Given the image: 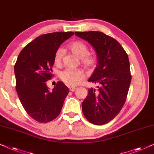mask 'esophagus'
<instances>
[{"label": "esophagus", "instance_id": "obj_1", "mask_svg": "<svg viewBox=\"0 0 154 154\" xmlns=\"http://www.w3.org/2000/svg\"><path fill=\"white\" fill-rule=\"evenodd\" d=\"M69 89L70 91H75V90L77 89V88L75 87H69Z\"/></svg>", "mask_w": 154, "mask_h": 154}]
</instances>
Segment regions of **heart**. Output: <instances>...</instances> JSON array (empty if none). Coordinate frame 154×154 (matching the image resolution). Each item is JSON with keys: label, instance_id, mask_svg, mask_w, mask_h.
Instances as JSON below:
<instances>
[{"label": "heart", "instance_id": "1", "mask_svg": "<svg viewBox=\"0 0 154 154\" xmlns=\"http://www.w3.org/2000/svg\"><path fill=\"white\" fill-rule=\"evenodd\" d=\"M67 49L74 53L76 56L80 58L81 63L87 68L93 67L97 62L96 55L89 52V47L85 43L80 41H74L67 45ZM64 51L58 48L54 54L53 61L56 66H60ZM60 79L67 85H77L86 78V75L80 69H66L62 71L60 75Z\"/></svg>", "mask_w": 154, "mask_h": 154}]
</instances>
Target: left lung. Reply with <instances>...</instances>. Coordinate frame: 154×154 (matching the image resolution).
Listing matches in <instances>:
<instances>
[{"instance_id":"8db88e82","label":"left lung","mask_w":154,"mask_h":154,"mask_svg":"<svg viewBox=\"0 0 154 154\" xmlns=\"http://www.w3.org/2000/svg\"><path fill=\"white\" fill-rule=\"evenodd\" d=\"M95 49L97 65L88 82L98 84L91 88L82 102L88 121L101 125L112 120L123 107L132 76L128 56L118 41L101 32H75Z\"/></svg>"}]
</instances>
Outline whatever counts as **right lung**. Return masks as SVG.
Segmentation results:
<instances>
[{
  "label": "right lung",
  "instance_id": "right-lung-1",
  "mask_svg": "<svg viewBox=\"0 0 154 154\" xmlns=\"http://www.w3.org/2000/svg\"><path fill=\"white\" fill-rule=\"evenodd\" d=\"M73 32H53L41 35L20 53L14 67L16 91L29 116L38 122H48L60 114L69 89L58 82L49 91L46 82L52 78L53 58L60 44Z\"/></svg>",
  "mask_w": 154,
  "mask_h": 154
}]
</instances>
